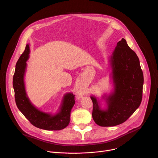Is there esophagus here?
Listing matches in <instances>:
<instances>
[{"mask_svg": "<svg viewBox=\"0 0 158 158\" xmlns=\"http://www.w3.org/2000/svg\"><path fill=\"white\" fill-rule=\"evenodd\" d=\"M81 96H82V94H81V93H79V94H77V97L78 98H80Z\"/></svg>", "mask_w": 158, "mask_h": 158, "instance_id": "34e87169", "label": "esophagus"}]
</instances>
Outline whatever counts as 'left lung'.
<instances>
[{
  "instance_id": "8db88e82",
  "label": "left lung",
  "mask_w": 158,
  "mask_h": 158,
  "mask_svg": "<svg viewBox=\"0 0 158 158\" xmlns=\"http://www.w3.org/2000/svg\"><path fill=\"white\" fill-rule=\"evenodd\" d=\"M113 90L102 97L106 107L98 98L91 96L92 116L102 127L114 126L125 122L140 106L143 96V73L139 58L123 38L109 57Z\"/></svg>"
}]
</instances>
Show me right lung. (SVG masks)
Masks as SVG:
<instances>
[{"instance_id":"1","label":"right lung","mask_w":158,"mask_h":158,"mask_svg":"<svg viewBox=\"0 0 158 158\" xmlns=\"http://www.w3.org/2000/svg\"><path fill=\"white\" fill-rule=\"evenodd\" d=\"M30 54L29 44H27L24 52L19 57L13 77V87L16 105L23 115L34 126L48 131H59L69 125L71 112L75 104L74 96L72 93H66L56 114L45 112L32 104L27 96L24 82L27 68V61Z\"/></svg>"}]
</instances>
